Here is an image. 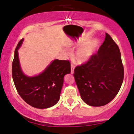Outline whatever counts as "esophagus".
Returning <instances> with one entry per match:
<instances>
[{
  "label": "esophagus",
  "mask_w": 134,
  "mask_h": 134,
  "mask_svg": "<svg viewBox=\"0 0 134 134\" xmlns=\"http://www.w3.org/2000/svg\"><path fill=\"white\" fill-rule=\"evenodd\" d=\"M74 68H75V65H74V64H71V74H73V73H74Z\"/></svg>",
  "instance_id": "34e87169"
}]
</instances>
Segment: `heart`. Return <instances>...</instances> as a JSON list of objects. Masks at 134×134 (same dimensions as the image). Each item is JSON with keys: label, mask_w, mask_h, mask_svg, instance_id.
<instances>
[{"label": "heart", "mask_w": 134, "mask_h": 134, "mask_svg": "<svg viewBox=\"0 0 134 134\" xmlns=\"http://www.w3.org/2000/svg\"><path fill=\"white\" fill-rule=\"evenodd\" d=\"M87 39L81 40L77 45L81 46L84 43L82 46L79 48L74 55V59L75 62L78 64H85L91 59L98 47L99 42L96 39H92L87 41Z\"/></svg>", "instance_id": "b5f03b06"}]
</instances>
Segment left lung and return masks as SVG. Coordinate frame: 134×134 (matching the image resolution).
<instances>
[{"label": "left lung", "instance_id": "obj_1", "mask_svg": "<svg viewBox=\"0 0 134 134\" xmlns=\"http://www.w3.org/2000/svg\"><path fill=\"white\" fill-rule=\"evenodd\" d=\"M73 76L81 99L87 105L104 106L115 98L123 82L124 70L119 47L108 34L97 53L77 66Z\"/></svg>", "mask_w": 134, "mask_h": 134}]
</instances>
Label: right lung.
Returning <instances> with one entry per match:
<instances>
[{
  "mask_svg": "<svg viewBox=\"0 0 134 134\" xmlns=\"http://www.w3.org/2000/svg\"><path fill=\"white\" fill-rule=\"evenodd\" d=\"M22 39L15 50L12 63V78L18 93L26 103L34 108H50L58 102L64 81V77L71 72L69 60H54L42 73L28 77L22 72L18 50Z\"/></svg>",
  "mask_w": 134,
  "mask_h": 134,
  "instance_id": "1",
  "label": "right lung"
}]
</instances>
